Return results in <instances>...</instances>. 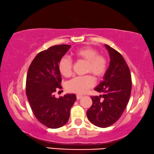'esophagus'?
<instances>
[{"label": "esophagus", "mask_w": 154, "mask_h": 154, "mask_svg": "<svg viewBox=\"0 0 154 154\" xmlns=\"http://www.w3.org/2000/svg\"><path fill=\"white\" fill-rule=\"evenodd\" d=\"M82 97H83V96L82 95L77 94V100H79V99H81Z\"/></svg>", "instance_id": "1"}]
</instances>
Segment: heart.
Wrapping results in <instances>:
<instances>
[{"label":"heart","instance_id":"b5f03b06","mask_svg":"<svg viewBox=\"0 0 154 154\" xmlns=\"http://www.w3.org/2000/svg\"><path fill=\"white\" fill-rule=\"evenodd\" d=\"M76 59L86 62L85 72L94 75L96 79H100L106 71L107 60L106 57L98 54V51L92 47L85 46L79 48L73 52ZM72 62L68 57H63L60 60L58 69L60 73L65 77H69L72 75ZM94 79L88 75L83 77H77L67 83V89L69 92L78 94H83L93 87Z\"/></svg>","mask_w":154,"mask_h":154}]
</instances>
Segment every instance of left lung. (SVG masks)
I'll use <instances>...</instances> for the list:
<instances>
[{
	"instance_id": "1",
	"label": "left lung",
	"mask_w": 154,
	"mask_h": 154,
	"mask_svg": "<svg viewBox=\"0 0 154 154\" xmlns=\"http://www.w3.org/2000/svg\"><path fill=\"white\" fill-rule=\"evenodd\" d=\"M110 56V63L103 79L94 90L102 93L92 96V105L87 111L91 123L106 128L118 120L128 103L132 90L129 67L120 54L105 45Z\"/></svg>"
}]
</instances>
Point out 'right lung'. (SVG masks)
<instances>
[{
	"instance_id": "1",
	"label": "right lung",
	"mask_w": 154,
	"mask_h": 154,
	"mask_svg": "<svg viewBox=\"0 0 154 154\" xmlns=\"http://www.w3.org/2000/svg\"><path fill=\"white\" fill-rule=\"evenodd\" d=\"M71 45L51 46L38 53L28 69L26 93L36 118L49 128H58L67 123L76 95L67 94L59 98L54 93L61 89L60 60Z\"/></svg>"
}]
</instances>
